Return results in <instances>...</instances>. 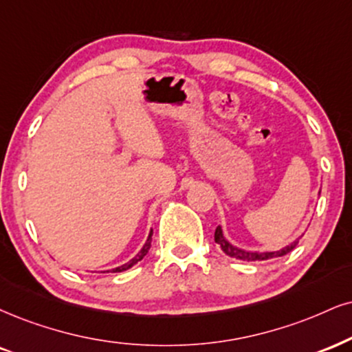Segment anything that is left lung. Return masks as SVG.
<instances>
[{
    "mask_svg": "<svg viewBox=\"0 0 352 352\" xmlns=\"http://www.w3.org/2000/svg\"><path fill=\"white\" fill-rule=\"evenodd\" d=\"M214 238H215V243H219L220 248L223 250L225 254L232 256V258L241 259V261H264V259H269V258H279V256L290 253V251L296 248L297 243H298V240H296L294 243H290L289 246H285V248H282L279 251H272V253H250V251H243L240 248H235L233 245H230V243L225 240L222 228L220 227H217Z\"/></svg>",
    "mask_w": 352,
    "mask_h": 352,
    "instance_id": "obj_1",
    "label": "left lung"
}]
</instances>
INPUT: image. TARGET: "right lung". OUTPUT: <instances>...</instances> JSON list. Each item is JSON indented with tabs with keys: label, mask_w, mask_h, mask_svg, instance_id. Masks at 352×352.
<instances>
[{
	"label": "right lung",
	"mask_w": 352,
	"mask_h": 352,
	"mask_svg": "<svg viewBox=\"0 0 352 352\" xmlns=\"http://www.w3.org/2000/svg\"><path fill=\"white\" fill-rule=\"evenodd\" d=\"M151 235H153V232H150V235H148V240H146L145 245H143V248L140 250V253H138V254L135 256V258H133V259H130L129 263L122 264V266H119V267L112 269V271H107V272H122V271H127V269H129V267H132L133 264H137L138 261H142V259L145 258V254L148 253V250H150V246H151Z\"/></svg>",
	"instance_id": "obj_1"
}]
</instances>
